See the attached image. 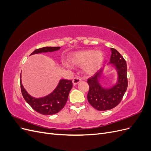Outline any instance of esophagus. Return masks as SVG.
<instances>
[{
    "instance_id": "obj_1",
    "label": "esophagus",
    "mask_w": 151,
    "mask_h": 151,
    "mask_svg": "<svg viewBox=\"0 0 151 151\" xmlns=\"http://www.w3.org/2000/svg\"><path fill=\"white\" fill-rule=\"evenodd\" d=\"M81 81V79H80L79 77H74L72 80V83L74 84V85H76L78 83H79Z\"/></svg>"
}]
</instances>
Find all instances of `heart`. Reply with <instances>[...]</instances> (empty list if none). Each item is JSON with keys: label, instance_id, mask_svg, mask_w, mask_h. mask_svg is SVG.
Masks as SVG:
<instances>
[{"label": "heart", "instance_id": "b5f03b06", "mask_svg": "<svg viewBox=\"0 0 151 151\" xmlns=\"http://www.w3.org/2000/svg\"><path fill=\"white\" fill-rule=\"evenodd\" d=\"M104 60V53L99 50H83L72 53L68 58L70 64L76 66H83L86 74H93L97 72L102 65ZM67 67L70 66L65 64Z\"/></svg>", "mask_w": 151, "mask_h": 151}]
</instances>
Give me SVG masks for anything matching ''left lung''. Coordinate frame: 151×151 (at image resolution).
I'll list each match as a JSON object with an SVG mask.
<instances>
[{"label": "left lung", "mask_w": 151, "mask_h": 151, "mask_svg": "<svg viewBox=\"0 0 151 151\" xmlns=\"http://www.w3.org/2000/svg\"><path fill=\"white\" fill-rule=\"evenodd\" d=\"M111 55L107 66H112L117 72L116 83L109 87H103L99 81L104 75L101 68L88 79L89 90L88 100L90 104L99 111H106L116 106L122 99L128 86L127 63L116 50L111 48Z\"/></svg>", "instance_id": "1"}]
</instances>
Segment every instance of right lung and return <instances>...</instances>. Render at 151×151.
Segmentation results:
<instances>
[{
	"label": "right lung",
	"mask_w": 151,
	"mask_h": 151,
	"mask_svg": "<svg viewBox=\"0 0 151 151\" xmlns=\"http://www.w3.org/2000/svg\"><path fill=\"white\" fill-rule=\"evenodd\" d=\"M60 47H47L36 49L31 55L53 52L60 50ZM21 78V74L20 76ZM72 88V81L60 79L53 92L43 98H34L28 94L22 84L21 79V89L25 101L34 110L44 115H54L60 111L65 105L68 94Z\"/></svg>",
	"instance_id": "add662e5"
}]
</instances>
